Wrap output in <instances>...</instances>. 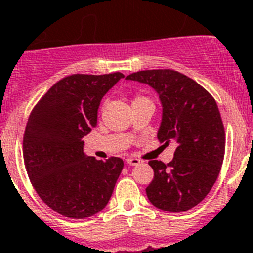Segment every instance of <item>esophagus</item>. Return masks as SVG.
I'll return each mask as SVG.
<instances>
[{"label": "esophagus", "instance_id": "34e87169", "mask_svg": "<svg viewBox=\"0 0 253 253\" xmlns=\"http://www.w3.org/2000/svg\"><path fill=\"white\" fill-rule=\"evenodd\" d=\"M140 162L142 161L138 160V158H126V163L130 166H138V165H140Z\"/></svg>", "mask_w": 253, "mask_h": 253}]
</instances>
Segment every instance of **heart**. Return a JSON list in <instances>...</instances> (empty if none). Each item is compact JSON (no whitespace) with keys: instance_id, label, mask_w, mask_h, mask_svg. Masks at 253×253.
Segmentation results:
<instances>
[{"instance_id":"1","label":"heart","mask_w":253,"mask_h":253,"mask_svg":"<svg viewBox=\"0 0 253 253\" xmlns=\"http://www.w3.org/2000/svg\"><path fill=\"white\" fill-rule=\"evenodd\" d=\"M140 101H149V100L147 99V97H144V96L138 95V96H135V97H134L133 104H137V102H140Z\"/></svg>"}]
</instances>
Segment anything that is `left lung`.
Listing matches in <instances>:
<instances>
[{
  "label": "left lung",
  "instance_id": "8db88e82",
  "mask_svg": "<svg viewBox=\"0 0 253 253\" xmlns=\"http://www.w3.org/2000/svg\"><path fill=\"white\" fill-rule=\"evenodd\" d=\"M126 80L149 84L162 104L157 138L175 143L173 160L149 161L154 177L146 189L149 202L182 213L204 200L215 184L225 151V133L215 100L204 87L173 69H148Z\"/></svg>",
  "mask_w": 253,
  "mask_h": 253
}]
</instances>
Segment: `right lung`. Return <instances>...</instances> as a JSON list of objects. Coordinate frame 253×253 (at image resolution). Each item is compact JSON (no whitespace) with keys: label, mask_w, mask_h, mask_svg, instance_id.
<instances>
[{"label":"right lung","mask_w":253,"mask_h":253,"mask_svg":"<svg viewBox=\"0 0 253 253\" xmlns=\"http://www.w3.org/2000/svg\"><path fill=\"white\" fill-rule=\"evenodd\" d=\"M124 75H72L53 84L29 116L22 153L40 199L58 214L84 219L104 209L124 162L84 153L82 138L97 124L105 93Z\"/></svg>","instance_id":"right-lung-1"}]
</instances>
